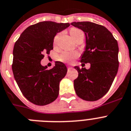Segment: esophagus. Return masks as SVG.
<instances>
[{
  "label": "esophagus",
  "mask_w": 131,
  "mask_h": 131,
  "mask_svg": "<svg viewBox=\"0 0 131 131\" xmlns=\"http://www.w3.org/2000/svg\"><path fill=\"white\" fill-rule=\"evenodd\" d=\"M71 69H72V67H71V66H68V70H71Z\"/></svg>",
  "instance_id": "esophagus-1"
}]
</instances>
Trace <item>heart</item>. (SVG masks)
Here are the masks:
<instances>
[{
	"label": "heart",
	"mask_w": 131,
	"mask_h": 131,
	"mask_svg": "<svg viewBox=\"0 0 131 131\" xmlns=\"http://www.w3.org/2000/svg\"><path fill=\"white\" fill-rule=\"evenodd\" d=\"M70 33L71 38L75 42L77 39L80 36V35L83 34V32L79 29L76 28H73L70 30ZM59 36H60V34H57L56 36H55L54 38H53V43L54 44L57 43ZM78 56V53L77 52H63L59 56V60L61 61H63V62H71L75 58H76Z\"/></svg>",
	"instance_id": "heart-1"
}]
</instances>
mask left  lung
Segmentation results:
<instances>
[{
    "label": "left lung",
    "instance_id": "1",
    "mask_svg": "<svg viewBox=\"0 0 131 131\" xmlns=\"http://www.w3.org/2000/svg\"><path fill=\"white\" fill-rule=\"evenodd\" d=\"M71 24L85 32L86 46L81 62L91 64L89 70L75 67L78 71V78L73 81L75 91L81 99L95 101L108 92L117 73L118 43L103 26L90 22H74Z\"/></svg>",
    "mask_w": 131,
    "mask_h": 131
}]
</instances>
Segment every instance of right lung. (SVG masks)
<instances>
[{
	"mask_svg": "<svg viewBox=\"0 0 131 131\" xmlns=\"http://www.w3.org/2000/svg\"><path fill=\"white\" fill-rule=\"evenodd\" d=\"M70 26L69 23L43 21L30 26L21 34L13 49L12 69L14 79L23 95L37 105L54 101L59 95L60 82L67 73L64 63L56 61L48 70L40 61L44 53L53 50L56 34Z\"/></svg>",
	"mask_w": 131,
	"mask_h": 131,
	"instance_id": "1",
	"label": "right lung"
}]
</instances>
